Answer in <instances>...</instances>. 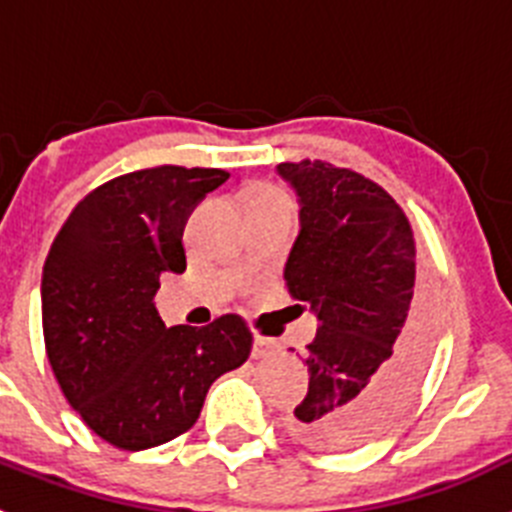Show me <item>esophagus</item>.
Returning <instances> with one entry per match:
<instances>
[{
    "label": "esophagus",
    "instance_id": "esophagus-1",
    "mask_svg": "<svg viewBox=\"0 0 512 512\" xmlns=\"http://www.w3.org/2000/svg\"><path fill=\"white\" fill-rule=\"evenodd\" d=\"M277 351V341H271V338L264 336H256L253 338V348H251V356L253 359H266Z\"/></svg>",
    "mask_w": 512,
    "mask_h": 512
}]
</instances>
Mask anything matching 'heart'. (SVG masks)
Segmentation results:
<instances>
[{"label": "heart", "mask_w": 512, "mask_h": 512, "mask_svg": "<svg viewBox=\"0 0 512 512\" xmlns=\"http://www.w3.org/2000/svg\"><path fill=\"white\" fill-rule=\"evenodd\" d=\"M269 202H289L279 189L274 187H261L256 192H251V207L256 205H269Z\"/></svg>", "instance_id": "b5f03b06"}]
</instances>
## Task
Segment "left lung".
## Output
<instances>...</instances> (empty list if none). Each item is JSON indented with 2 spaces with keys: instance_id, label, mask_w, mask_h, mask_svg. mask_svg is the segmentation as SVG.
<instances>
[{
  "instance_id": "8db88e82",
  "label": "left lung",
  "mask_w": 512,
  "mask_h": 512,
  "mask_svg": "<svg viewBox=\"0 0 512 512\" xmlns=\"http://www.w3.org/2000/svg\"><path fill=\"white\" fill-rule=\"evenodd\" d=\"M277 174L300 202L284 282L320 323L289 433L312 449H356L420 384L431 356V292L415 279L408 217L379 184L323 161L279 164Z\"/></svg>"
}]
</instances>
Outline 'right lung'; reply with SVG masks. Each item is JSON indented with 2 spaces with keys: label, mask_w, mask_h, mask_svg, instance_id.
Segmentation results:
<instances>
[{
  "label": "right lung",
  "mask_w": 512,
  "mask_h": 512,
  "mask_svg": "<svg viewBox=\"0 0 512 512\" xmlns=\"http://www.w3.org/2000/svg\"><path fill=\"white\" fill-rule=\"evenodd\" d=\"M223 169L156 166L87 194L43 266V336L63 395L107 443L143 451L200 418L210 384L251 354L238 315L166 328L158 279L182 274L184 225Z\"/></svg>",
  "instance_id": "obj_1"
}]
</instances>
